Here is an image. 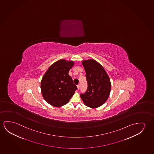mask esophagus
<instances>
[{"instance_id":"esophagus-1","label":"esophagus","mask_w":154,"mask_h":154,"mask_svg":"<svg viewBox=\"0 0 154 154\" xmlns=\"http://www.w3.org/2000/svg\"><path fill=\"white\" fill-rule=\"evenodd\" d=\"M77 89H78V90H79V88H80V86H79V85H78L77 86Z\"/></svg>"}]
</instances>
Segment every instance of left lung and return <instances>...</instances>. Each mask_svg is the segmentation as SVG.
Wrapping results in <instances>:
<instances>
[{"label":"left lung","instance_id":"obj_1","mask_svg":"<svg viewBox=\"0 0 154 154\" xmlns=\"http://www.w3.org/2000/svg\"><path fill=\"white\" fill-rule=\"evenodd\" d=\"M86 72L88 90L81 94L84 103L91 108L102 106L108 99L111 91L110 78L102 65L95 60H83Z\"/></svg>","mask_w":154,"mask_h":154}]
</instances>
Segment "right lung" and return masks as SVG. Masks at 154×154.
Wrapping results in <instances>:
<instances>
[{"label": "right lung", "instance_id": "right-lung-1", "mask_svg": "<svg viewBox=\"0 0 154 154\" xmlns=\"http://www.w3.org/2000/svg\"><path fill=\"white\" fill-rule=\"evenodd\" d=\"M74 64L73 61L59 60L51 65L43 76L40 83L42 94L52 106L66 104L77 89L69 75Z\"/></svg>", "mask_w": 154, "mask_h": 154}]
</instances>
